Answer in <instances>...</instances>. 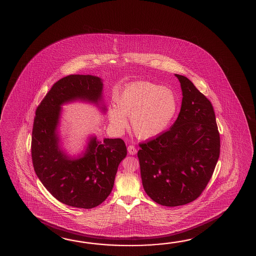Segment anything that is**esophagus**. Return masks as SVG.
<instances>
[{"mask_svg": "<svg viewBox=\"0 0 256 256\" xmlns=\"http://www.w3.org/2000/svg\"><path fill=\"white\" fill-rule=\"evenodd\" d=\"M128 152L130 155H136L138 150H136L135 146H133V145H130V146H128Z\"/></svg>", "mask_w": 256, "mask_h": 256, "instance_id": "obj_1", "label": "esophagus"}]
</instances>
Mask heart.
Listing matches in <instances>:
<instances>
[{"label": "heart", "instance_id": "obj_1", "mask_svg": "<svg viewBox=\"0 0 256 256\" xmlns=\"http://www.w3.org/2000/svg\"><path fill=\"white\" fill-rule=\"evenodd\" d=\"M116 108L108 110L110 128L122 132L128 126L140 140H152L166 130L178 110L172 89L160 84L138 81L130 84L115 98Z\"/></svg>", "mask_w": 256, "mask_h": 256}]
</instances>
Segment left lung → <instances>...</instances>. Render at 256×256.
I'll use <instances>...</instances> for the list:
<instances>
[{
  "label": "left lung",
  "mask_w": 256,
  "mask_h": 256,
  "mask_svg": "<svg viewBox=\"0 0 256 256\" xmlns=\"http://www.w3.org/2000/svg\"><path fill=\"white\" fill-rule=\"evenodd\" d=\"M182 102L168 130L140 143L138 156L142 185L156 204L175 207L198 198L220 156V133L214 106L192 82L180 74Z\"/></svg>",
  "instance_id": "left-lung-1"
}]
</instances>
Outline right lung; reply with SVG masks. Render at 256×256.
<instances>
[{
    "instance_id": "right-lung-1",
    "label": "right lung",
    "mask_w": 256,
    "mask_h": 256,
    "mask_svg": "<svg viewBox=\"0 0 256 256\" xmlns=\"http://www.w3.org/2000/svg\"><path fill=\"white\" fill-rule=\"evenodd\" d=\"M102 80L90 74H70L54 84L37 106L32 133V160L42 185L60 202L92 209L108 197L118 168L126 156L121 138H90L82 156L70 158L59 148L58 125L61 106L74 100L98 103Z\"/></svg>"
}]
</instances>
